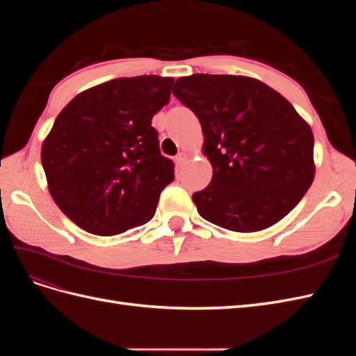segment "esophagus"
<instances>
[{
    "label": "esophagus",
    "mask_w": 356,
    "mask_h": 356,
    "mask_svg": "<svg viewBox=\"0 0 356 356\" xmlns=\"http://www.w3.org/2000/svg\"><path fill=\"white\" fill-rule=\"evenodd\" d=\"M187 159H188V154H186V153H179L177 157H175V161H177V165L178 166H182L187 161Z\"/></svg>",
    "instance_id": "1"
}]
</instances>
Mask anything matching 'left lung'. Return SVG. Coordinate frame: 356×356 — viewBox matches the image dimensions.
<instances>
[{
  "label": "left lung",
  "instance_id": "1",
  "mask_svg": "<svg viewBox=\"0 0 356 356\" xmlns=\"http://www.w3.org/2000/svg\"><path fill=\"white\" fill-rule=\"evenodd\" d=\"M195 113L213 174L193 195L200 217L239 233L281 221L315 178L314 134L281 93L245 75L195 74L172 89Z\"/></svg>",
  "mask_w": 356,
  "mask_h": 356
}]
</instances>
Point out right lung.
I'll use <instances>...</instances> for the list:
<instances>
[{"label":"right lung","mask_w":356,"mask_h":356,"mask_svg":"<svg viewBox=\"0 0 356 356\" xmlns=\"http://www.w3.org/2000/svg\"><path fill=\"white\" fill-rule=\"evenodd\" d=\"M174 79H115L79 93L41 147L50 195L83 230L113 236L154 217L174 163L160 154L153 115Z\"/></svg>","instance_id":"1"}]
</instances>
